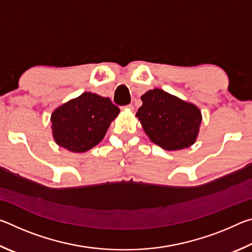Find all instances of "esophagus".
<instances>
[{"mask_svg": "<svg viewBox=\"0 0 252 252\" xmlns=\"http://www.w3.org/2000/svg\"><path fill=\"white\" fill-rule=\"evenodd\" d=\"M122 109H130V110H133V105L132 104H127L126 106H122Z\"/></svg>", "mask_w": 252, "mask_h": 252, "instance_id": "esophagus-1", "label": "esophagus"}]
</instances>
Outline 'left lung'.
<instances>
[{"mask_svg":"<svg viewBox=\"0 0 252 252\" xmlns=\"http://www.w3.org/2000/svg\"><path fill=\"white\" fill-rule=\"evenodd\" d=\"M135 116L153 143L168 151L182 150L195 142L202 116L198 106L161 89L141 96Z\"/></svg>","mask_w":252,"mask_h":252,"instance_id":"left-lung-1","label":"left lung"}]
</instances>
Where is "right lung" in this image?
Returning <instances> with one entry per match:
<instances>
[{
    "label": "right lung",
    "mask_w": 252,
    "mask_h": 252,
    "mask_svg": "<svg viewBox=\"0 0 252 252\" xmlns=\"http://www.w3.org/2000/svg\"><path fill=\"white\" fill-rule=\"evenodd\" d=\"M119 112L109 97L84 92L53 111L54 141L72 152L90 150L102 141Z\"/></svg>",
    "instance_id": "add662e5"
}]
</instances>
